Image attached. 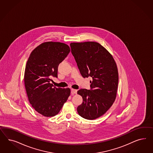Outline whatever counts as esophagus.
Listing matches in <instances>:
<instances>
[{"label":"esophagus","instance_id":"1","mask_svg":"<svg viewBox=\"0 0 153 153\" xmlns=\"http://www.w3.org/2000/svg\"><path fill=\"white\" fill-rule=\"evenodd\" d=\"M77 90H75V89H71V93L73 94H77Z\"/></svg>","mask_w":153,"mask_h":153}]
</instances>
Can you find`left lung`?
I'll list each match as a JSON object with an SVG mask.
<instances>
[{"label": "left lung", "mask_w": 153, "mask_h": 153, "mask_svg": "<svg viewBox=\"0 0 153 153\" xmlns=\"http://www.w3.org/2000/svg\"><path fill=\"white\" fill-rule=\"evenodd\" d=\"M71 52L83 78L91 77L90 90L77 91L83 99L77 107L79 115L93 120L102 116L115 101L118 84L116 62L109 52L98 42H72Z\"/></svg>", "instance_id": "left-lung-1"}]
</instances>
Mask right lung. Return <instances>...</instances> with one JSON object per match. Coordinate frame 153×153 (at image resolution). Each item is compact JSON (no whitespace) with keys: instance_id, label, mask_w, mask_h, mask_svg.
I'll return each instance as SVG.
<instances>
[{"instance_id":"right-lung-1","label":"right lung","mask_w":153,"mask_h":153,"mask_svg":"<svg viewBox=\"0 0 153 153\" xmlns=\"http://www.w3.org/2000/svg\"><path fill=\"white\" fill-rule=\"evenodd\" d=\"M69 46L59 42H45L37 46L28 59L24 76L30 103L45 117L56 115L71 94L70 88H56L50 83L58 77V67L69 54Z\"/></svg>"}]
</instances>
